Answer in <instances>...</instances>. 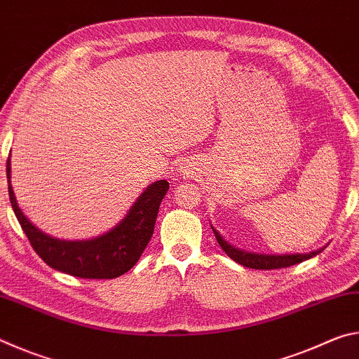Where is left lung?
<instances>
[{"instance_id": "obj_1", "label": "left lung", "mask_w": 359, "mask_h": 359, "mask_svg": "<svg viewBox=\"0 0 359 359\" xmlns=\"http://www.w3.org/2000/svg\"><path fill=\"white\" fill-rule=\"evenodd\" d=\"M215 234V239L220 247L228 255L231 259H234L236 263H239L245 267H250V269H282V267H290L297 263H302L309 258L318 255L321 250L306 253V255H283V257H274V255H257V253H248L244 250H239V248H234L229 245L226 241H224L215 228H212Z\"/></svg>"}]
</instances>
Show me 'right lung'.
<instances>
[{"mask_svg":"<svg viewBox=\"0 0 359 359\" xmlns=\"http://www.w3.org/2000/svg\"><path fill=\"white\" fill-rule=\"evenodd\" d=\"M11 205L29 244L44 263L81 278H115L141 258L154 234L158 209L169 190L166 180L147 187L126 217L109 233L92 241H60L42 233L23 215L11 187V156L6 163Z\"/></svg>","mask_w":359,"mask_h":359,"instance_id":"obj_1","label":"right lung"}]
</instances>
